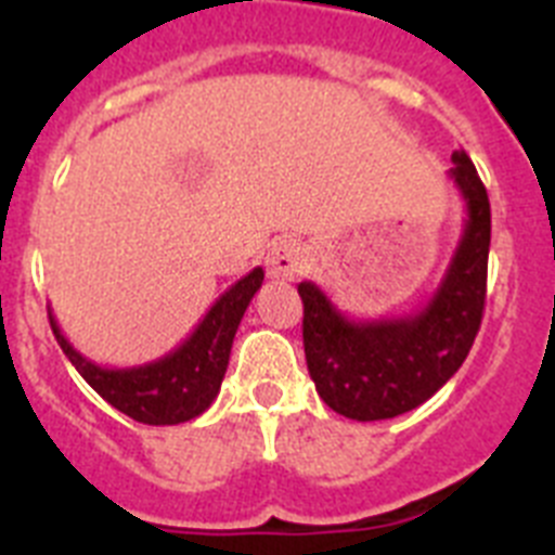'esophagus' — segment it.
<instances>
[{
    "label": "esophagus",
    "mask_w": 555,
    "mask_h": 555,
    "mask_svg": "<svg viewBox=\"0 0 555 555\" xmlns=\"http://www.w3.org/2000/svg\"><path fill=\"white\" fill-rule=\"evenodd\" d=\"M306 249L297 238L292 235H283L278 242H272L267 253V274L274 281H294L297 274L306 269Z\"/></svg>",
    "instance_id": "1"
}]
</instances>
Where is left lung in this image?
Wrapping results in <instances>:
<instances>
[{
	"label": "left lung",
	"mask_w": 555,
	"mask_h": 555,
	"mask_svg": "<svg viewBox=\"0 0 555 555\" xmlns=\"http://www.w3.org/2000/svg\"><path fill=\"white\" fill-rule=\"evenodd\" d=\"M450 178L467 219L442 283L416 313L356 322L317 283L302 297V345L311 380L336 414L358 423L391 420L423 405L464 364L487 302L492 210L487 189L464 150L453 152Z\"/></svg>",
	"instance_id": "left-lung-1"
}]
</instances>
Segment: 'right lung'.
I'll list each match as a JSON object with an SVG mask.
<instances>
[{"mask_svg": "<svg viewBox=\"0 0 555 555\" xmlns=\"http://www.w3.org/2000/svg\"><path fill=\"white\" fill-rule=\"evenodd\" d=\"M261 283L263 269L255 267L210 306L203 322L178 350H171L158 361L127 366V370H107L88 361L82 352L68 345L52 311H49V325L75 370L113 409L144 425H180L203 414L217 400L238 322Z\"/></svg>", "mask_w": 555, "mask_h": 555, "instance_id": "obj_1", "label": "right lung"}]
</instances>
